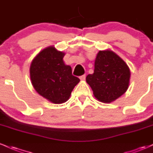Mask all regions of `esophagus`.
Instances as JSON below:
<instances>
[{
	"mask_svg": "<svg viewBox=\"0 0 153 153\" xmlns=\"http://www.w3.org/2000/svg\"><path fill=\"white\" fill-rule=\"evenodd\" d=\"M79 78L80 79V80H85V75H82L81 76L79 77Z\"/></svg>",
	"mask_w": 153,
	"mask_h": 153,
	"instance_id": "esophagus-1",
	"label": "esophagus"
}]
</instances>
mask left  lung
I'll use <instances>...</instances> for the list:
<instances>
[{"mask_svg":"<svg viewBox=\"0 0 153 153\" xmlns=\"http://www.w3.org/2000/svg\"><path fill=\"white\" fill-rule=\"evenodd\" d=\"M131 72L129 66L112 50H100L96 55L94 72L86 77L94 97L100 102L109 103L127 91Z\"/></svg>","mask_w":153,"mask_h":153,"instance_id":"obj_1","label":"left lung"}]
</instances>
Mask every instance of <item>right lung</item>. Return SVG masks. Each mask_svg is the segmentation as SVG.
Wrapping results in <instances>:
<instances>
[{"mask_svg": "<svg viewBox=\"0 0 153 153\" xmlns=\"http://www.w3.org/2000/svg\"><path fill=\"white\" fill-rule=\"evenodd\" d=\"M65 52L50 46L40 51L29 68L35 91L55 104L66 102L80 79L72 75V68L63 60Z\"/></svg>", "mask_w": 153, "mask_h": 153, "instance_id": "right-lung-1", "label": "right lung"}]
</instances>
